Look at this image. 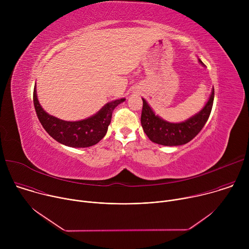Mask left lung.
Masks as SVG:
<instances>
[{"instance_id": "obj_1", "label": "left lung", "mask_w": 249, "mask_h": 249, "mask_svg": "<svg viewBox=\"0 0 249 249\" xmlns=\"http://www.w3.org/2000/svg\"><path fill=\"white\" fill-rule=\"evenodd\" d=\"M199 62L204 66L203 62ZM215 90L212 89L209 100L202 110L197 114L180 123L167 122L155 114L148 102L143 99V109L141 115V124L149 139L156 144L162 146H180L195 138L206 124L213 107Z\"/></svg>"}]
</instances>
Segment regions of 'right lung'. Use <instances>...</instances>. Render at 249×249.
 <instances>
[{
  "mask_svg": "<svg viewBox=\"0 0 249 249\" xmlns=\"http://www.w3.org/2000/svg\"><path fill=\"white\" fill-rule=\"evenodd\" d=\"M125 98L106 103L94 115L81 121H65L49 115L39 104L36 89L33 90V104L45 131L59 143L72 148L91 147L105 136L111 122L112 112Z\"/></svg>",
  "mask_w": 249,
  "mask_h": 249,
  "instance_id": "right-lung-1",
  "label": "right lung"
}]
</instances>
